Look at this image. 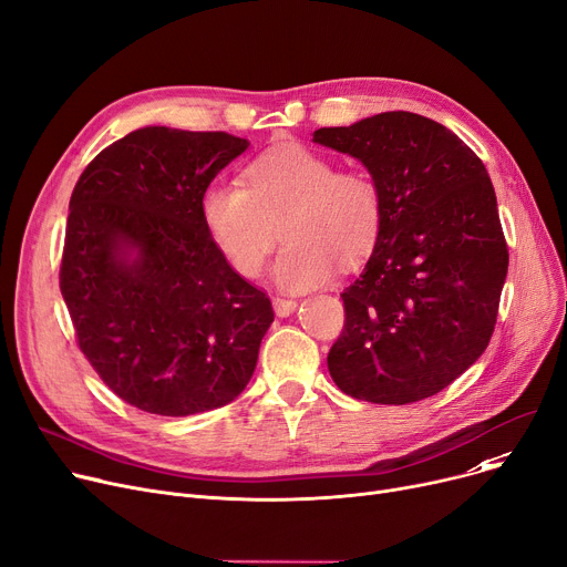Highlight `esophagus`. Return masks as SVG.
I'll use <instances>...</instances> for the list:
<instances>
[{"label": "esophagus", "mask_w": 567, "mask_h": 567, "mask_svg": "<svg viewBox=\"0 0 567 567\" xmlns=\"http://www.w3.org/2000/svg\"><path fill=\"white\" fill-rule=\"evenodd\" d=\"M274 310L278 317H287L296 310V301L289 299V296H274Z\"/></svg>", "instance_id": "1"}]
</instances>
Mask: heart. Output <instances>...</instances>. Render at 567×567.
Instances as JSON below:
<instances>
[{
	"mask_svg": "<svg viewBox=\"0 0 567 567\" xmlns=\"http://www.w3.org/2000/svg\"><path fill=\"white\" fill-rule=\"evenodd\" d=\"M202 223L238 276H259L278 227L285 248L274 261L280 287L301 291L351 268L377 248L383 195L363 169H338L301 144L274 148L246 169L241 184H214L199 199Z\"/></svg>",
	"mask_w": 567,
	"mask_h": 567,
	"instance_id": "1",
	"label": "heart"
}]
</instances>
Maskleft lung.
I'll list each match as a JSON object with an SVG mask.
<instances>
[{
  "label": "left lung",
  "instance_id": "8db88e82",
  "mask_svg": "<svg viewBox=\"0 0 567 567\" xmlns=\"http://www.w3.org/2000/svg\"><path fill=\"white\" fill-rule=\"evenodd\" d=\"M315 142L359 158L383 195L377 248L340 293L329 372L355 400L432 398L481 359L496 326L508 244L492 178L453 131L413 112L319 128Z\"/></svg>",
  "mask_w": 567,
  "mask_h": 567
}]
</instances>
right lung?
I'll use <instances>...</instances> for the list:
<instances>
[{"instance_id": "add662e5", "label": "right lung", "mask_w": 567, "mask_h": 567, "mask_svg": "<svg viewBox=\"0 0 567 567\" xmlns=\"http://www.w3.org/2000/svg\"><path fill=\"white\" fill-rule=\"evenodd\" d=\"M246 148L223 131L146 126L103 148L73 188L59 289L89 365L146 413L225 406L255 372L271 301L199 214L202 193Z\"/></svg>"}]
</instances>
